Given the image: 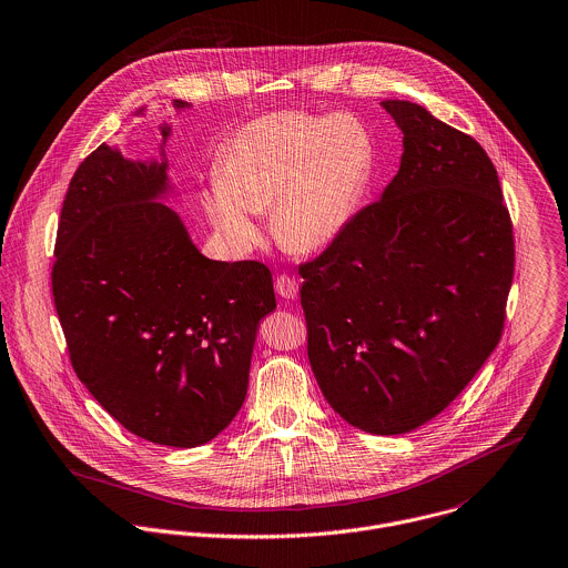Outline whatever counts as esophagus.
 <instances>
[{
	"instance_id": "34e87169",
	"label": "esophagus",
	"mask_w": 568,
	"mask_h": 568,
	"mask_svg": "<svg viewBox=\"0 0 568 568\" xmlns=\"http://www.w3.org/2000/svg\"><path fill=\"white\" fill-rule=\"evenodd\" d=\"M275 293L284 300H295L297 297V280L288 273H282L275 277Z\"/></svg>"
}]
</instances>
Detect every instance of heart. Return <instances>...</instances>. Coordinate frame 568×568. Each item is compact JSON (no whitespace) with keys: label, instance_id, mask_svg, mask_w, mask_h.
<instances>
[{"label":"heart","instance_id":"heart-1","mask_svg":"<svg viewBox=\"0 0 568 568\" xmlns=\"http://www.w3.org/2000/svg\"><path fill=\"white\" fill-rule=\"evenodd\" d=\"M375 141L348 112H275L240 128L222 148L217 181L202 191L213 226L251 248L260 231L248 213L271 209L275 240L295 253L333 244L357 213L375 174Z\"/></svg>","mask_w":568,"mask_h":568}]
</instances>
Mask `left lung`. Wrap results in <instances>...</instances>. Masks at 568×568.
I'll list each match as a JSON object with an SVG mask.
<instances>
[{
  "label": "left lung",
  "mask_w": 568,
  "mask_h": 568,
  "mask_svg": "<svg viewBox=\"0 0 568 568\" xmlns=\"http://www.w3.org/2000/svg\"><path fill=\"white\" fill-rule=\"evenodd\" d=\"M381 105L403 132L400 168L300 264V295L326 400L392 436L440 414L498 346L516 248L487 152L416 103Z\"/></svg>",
  "instance_id": "left-lung-1"
}]
</instances>
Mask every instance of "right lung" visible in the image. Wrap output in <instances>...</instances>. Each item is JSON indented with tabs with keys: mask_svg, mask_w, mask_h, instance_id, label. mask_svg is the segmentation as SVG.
<instances>
[{
	"mask_svg": "<svg viewBox=\"0 0 568 568\" xmlns=\"http://www.w3.org/2000/svg\"><path fill=\"white\" fill-rule=\"evenodd\" d=\"M165 190L168 163L97 148L68 185L50 280L70 364L99 405L145 440L195 447L242 407L275 293L266 264L204 257L156 202Z\"/></svg>",
	"mask_w": 568,
	"mask_h": 568,
	"instance_id": "obj_1",
	"label": "right lung"
}]
</instances>
